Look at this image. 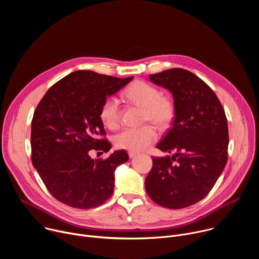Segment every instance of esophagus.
<instances>
[{
  "label": "esophagus",
  "mask_w": 259,
  "mask_h": 259,
  "mask_svg": "<svg viewBox=\"0 0 259 259\" xmlns=\"http://www.w3.org/2000/svg\"><path fill=\"white\" fill-rule=\"evenodd\" d=\"M128 155H129V158H134L135 156H137V153H135V152H129L128 153Z\"/></svg>",
  "instance_id": "esophagus-1"
}]
</instances>
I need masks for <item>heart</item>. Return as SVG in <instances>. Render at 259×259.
Wrapping results in <instances>:
<instances>
[{"mask_svg": "<svg viewBox=\"0 0 259 259\" xmlns=\"http://www.w3.org/2000/svg\"><path fill=\"white\" fill-rule=\"evenodd\" d=\"M127 101L142 107L143 122L150 121L160 128L168 126L175 116V104L170 96L161 94V91L144 81H135L124 92ZM120 104L115 97H107L100 106L99 118L102 124L115 129L120 123ZM158 133L152 125L139 128H126L115 136V145L118 149L130 152L144 151L157 140Z\"/></svg>", "mask_w": 259, "mask_h": 259, "instance_id": "b5f03b06", "label": "heart"}]
</instances>
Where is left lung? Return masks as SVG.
I'll return each instance as SVG.
<instances>
[{"label": "left lung", "instance_id": "1", "mask_svg": "<svg viewBox=\"0 0 259 259\" xmlns=\"http://www.w3.org/2000/svg\"><path fill=\"white\" fill-rule=\"evenodd\" d=\"M150 81L172 93L175 117L157 144L173 155L153 158L145 191L160 206L186 208L209 194L226 167L228 120L214 91L195 73L171 68L150 75Z\"/></svg>", "mask_w": 259, "mask_h": 259}]
</instances>
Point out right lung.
Here are the masks:
<instances>
[{
  "instance_id": "add662e5",
  "label": "right lung",
  "mask_w": 259,
  "mask_h": 259,
  "mask_svg": "<svg viewBox=\"0 0 259 259\" xmlns=\"http://www.w3.org/2000/svg\"><path fill=\"white\" fill-rule=\"evenodd\" d=\"M133 77L120 79L91 70L73 71L55 83L36 106L31 121V162L50 194L79 209L95 208L114 193L115 171L128 161L125 151L93 160L90 151L107 153L99 110L107 96Z\"/></svg>"
}]
</instances>
